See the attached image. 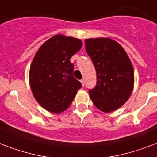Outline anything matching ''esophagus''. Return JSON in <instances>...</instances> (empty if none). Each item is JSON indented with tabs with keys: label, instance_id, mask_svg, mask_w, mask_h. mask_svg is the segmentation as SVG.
<instances>
[{
	"label": "esophagus",
	"instance_id": "esophagus-1",
	"mask_svg": "<svg viewBox=\"0 0 157 157\" xmlns=\"http://www.w3.org/2000/svg\"><path fill=\"white\" fill-rule=\"evenodd\" d=\"M81 84H82V86H85V80H84V79H81Z\"/></svg>",
	"mask_w": 157,
	"mask_h": 157
}]
</instances>
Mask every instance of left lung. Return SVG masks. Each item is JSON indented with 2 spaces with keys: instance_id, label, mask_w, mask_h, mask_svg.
Instances as JSON below:
<instances>
[{
  "instance_id": "left-lung-1",
  "label": "left lung",
  "mask_w": 157,
  "mask_h": 157,
  "mask_svg": "<svg viewBox=\"0 0 157 157\" xmlns=\"http://www.w3.org/2000/svg\"><path fill=\"white\" fill-rule=\"evenodd\" d=\"M85 44L97 74L95 87L89 90L91 100L102 112L118 109L129 99L134 88L130 59L121 45L110 38L86 39Z\"/></svg>"
}]
</instances>
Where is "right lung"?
<instances>
[{
    "label": "right lung",
    "instance_id": "add662e5",
    "mask_svg": "<svg viewBox=\"0 0 157 157\" xmlns=\"http://www.w3.org/2000/svg\"><path fill=\"white\" fill-rule=\"evenodd\" d=\"M81 46L77 38L56 35L40 46L33 59L29 71L31 90L36 100L49 112L65 111L82 86L73 76L70 61Z\"/></svg>",
    "mask_w": 157,
    "mask_h": 157
}]
</instances>
